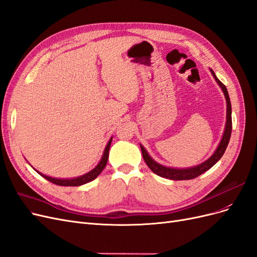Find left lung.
I'll return each mask as SVG.
<instances>
[{
    "label": "left lung",
    "mask_w": 257,
    "mask_h": 257,
    "mask_svg": "<svg viewBox=\"0 0 257 257\" xmlns=\"http://www.w3.org/2000/svg\"><path fill=\"white\" fill-rule=\"evenodd\" d=\"M212 76L216 79L218 82V84L221 86L223 93H224L225 99H226V105H227V115H226V126L224 130V135L222 137L221 142L217 148V151L214 152V154L210 157L208 160H206L202 164L197 165V167L194 168H190V169H172V168H167L163 167V165L155 162L150 156H148L147 152L144 150V147L142 145L141 146V151H142L143 155V159L146 162L147 167L150 168L155 174H157L158 176L164 177V178H169L173 180H188V179H193L197 176H200L201 174L205 173L206 171H208L210 168H212L214 164H216L220 159L221 157L224 154L226 147L228 145L230 135H231V105H230V100H229V96L227 93L226 86L222 83V82L216 77V74L211 70Z\"/></svg>",
    "instance_id": "1"
}]
</instances>
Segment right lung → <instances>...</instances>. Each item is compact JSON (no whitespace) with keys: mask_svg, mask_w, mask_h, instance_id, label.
<instances>
[{"mask_svg":"<svg viewBox=\"0 0 257 257\" xmlns=\"http://www.w3.org/2000/svg\"><path fill=\"white\" fill-rule=\"evenodd\" d=\"M111 141H112V139L109 141V143H107V145L105 147V150H104V153H103V156H102L100 162L98 163V165L94 170L88 172L87 174H85V175H83V176L78 177V178H72V179H57V178H52V177L43 175V174L39 173V172L38 173L44 178H46L47 180L50 181V183H52L54 185H57V186L78 187V186H81V185H84L86 183H89V181L94 180L99 175V174L102 172V170L105 168L106 162H107V158H109V150H110V146H111Z\"/></svg>","mask_w":257,"mask_h":257,"instance_id":"1","label":"right lung"}]
</instances>
